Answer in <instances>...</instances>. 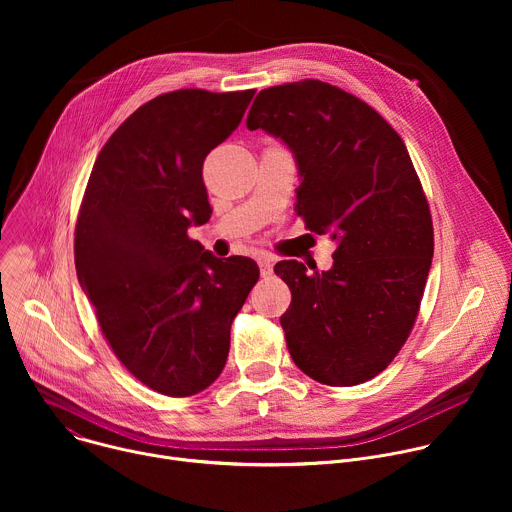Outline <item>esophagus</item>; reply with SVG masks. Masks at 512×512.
<instances>
[{
	"mask_svg": "<svg viewBox=\"0 0 512 512\" xmlns=\"http://www.w3.org/2000/svg\"><path fill=\"white\" fill-rule=\"evenodd\" d=\"M259 269H261V277H271L273 275V263L269 257H259L257 259Z\"/></svg>",
	"mask_w": 512,
	"mask_h": 512,
	"instance_id": "obj_1",
	"label": "esophagus"
}]
</instances>
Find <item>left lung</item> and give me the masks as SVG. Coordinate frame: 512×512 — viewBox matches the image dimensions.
<instances>
[{"mask_svg":"<svg viewBox=\"0 0 512 512\" xmlns=\"http://www.w3.org/2000/svg\"><path fill=\"white\" fill-rule=\"evenodd\" d=\"M247 127L296 158V210L336 241L328 271L279 261L291 358L308 377L352 387L377 377L405 344L433 257L429 204L399 133L364 101L322 81L263 89Z\"/></svg>","mask_w":512,"mask_h":512,"instance_id":"obj_1","label":"left lung"}]
</instances>
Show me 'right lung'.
<instances>
[{"instance_id": "obj_1", "label": "right lung", "mask_w": 512, "mask_h": 512, "mask_svg": "<svg viewBox=\"0 0 512 512\" xmlns=\"http://www.w3.org/2000/svg\"><path fill=\"white\" fill-rule=\"evenodd\" d=\"M253 95L180 89L141 105L103 145L81 204L79 283L123 367L168 397L223 373L231 324L259 279L253 259H218L188 237L210 218L204 158Z\"/></svg>"}]
</instances>
